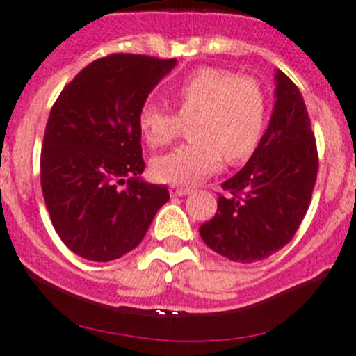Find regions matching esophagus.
Wrapping results in <instances>:
<instances>
[{"mask_svg": "<svg viewBox=\"0 0 356 356\" xmlns=\"http://www.w3.org/2000/svg\"><path fill=\"white\" fill-rule=\"evenodd\" d=\"M191 189L184 188V186H170V195L172 197H184V195H189Z\"/></svg>", "mask_w": 356, "mask_h": 356, "instance_id": "1", "label": "esophagus"}]
</instances>
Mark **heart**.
Masks as SVG:
<instances>
[{"label": "heart", "mask_w": 356, "mask_h": 356, "mask_svg": "<svg viewBox=\"0 0 356 356\" xmlns=\"http://www.w3.org/2000/svg\"><path fill=\"white\" fill-rule=\"evenodd\" d=\"M177 114L147 99L138 108L137 124L151 147L177 137L189 122L191 142L156 156L151 172L158 181L189 184L218 170L225 161L238 163L257 151L267 126V95L254 77L218 66H202L179 79L170 89Z\"/></svg>", "instance_id": "heart-1"}]
</instances>
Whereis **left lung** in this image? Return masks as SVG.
<instances>
[{
    "instance_id": "left-lung-1",
    "label": "left lung",
    "mask_w": 356,
    "mask_h": 356,
    "mask_svg": "<svg viewBox=\"0 0 356 356\" xmlns=\"http://www.w3.org/2000/svg\"><path fill=\"white\" fill-rule=\"evenodd\" d=\"M318 175V151L297 86L275 72L270 124L241 172L225 181L218 211L200 227L205 244L232 261L264 260L293 238Z\"/></svg>"
}]
</instances>
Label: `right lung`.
<instances>
[{
	"instance_id": "right-lung-1",
	"label": "right lung",
	"mask_w": 356,
	"mask_h": 356,
	"mask_svg": "<svg viewBox=\"0 0 356 356\" xmlns=\"http://www.w3.org/2000/svg\"><path fill=\"white\" fill-rule=\"evenodd\" d=\"M175 65L142 54L99 58L52 105L40 158L43 198L59 238L86 260L111 261L137 248L170 198L167 186L140 179L137 118Z\"/></svg>"
}]
</instances>
